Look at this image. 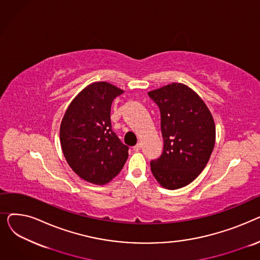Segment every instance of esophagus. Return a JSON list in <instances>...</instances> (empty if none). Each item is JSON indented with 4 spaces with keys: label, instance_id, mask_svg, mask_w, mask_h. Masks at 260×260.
Instances as JSON below:
<instances>
[{
    "label": "esophagus",
    "instance_id": "esophagus-1",
    "mask_svg": "<svg viewBox=\"0 0 260 260\" xmlns=\"http://www.w3.org/2000/svg\"><path fill=\"white\" fill-rule=\"evenodd\" d=\"M140 149H141V143H138L137 145L134 146V151H135V152H139Z\"/></svg>",
    "mask_w": 260,
    "mask_h": 260
}]
</instances>
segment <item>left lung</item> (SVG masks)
Wrapping results in <instances>:
<instances>
[{"instance_id":"obj_1","label":"left lung","mask_w":260,"mask_h":260,"mask_svg":"<svg viewBox=\"0 0 260 260\" xmlns=\"http://www.w3.org/2000/svg\"><path fill=\"white\" fill-rule=\"evenodd\" d=\"M159 107L163 152L151 161L156 180L168 189L194 181L206 168L215 145V123L199 95L182 83L148 92Z\"/></svg>"}]
</instances>
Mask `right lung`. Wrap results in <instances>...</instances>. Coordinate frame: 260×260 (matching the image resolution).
<instances>
[{
  "instance_id": "obj_1",
  "label": "right lung",
  "mask_w": 260,
  "mask_h": 260,
  "mask_svg": "<svg viewBox=\"0 0 260 260\" xmlns=\"http://www.w3.org/2000/svg\"><path fill=\"white\" fill-rule=\"evenodd\" d=\"M122 89L94 82L78 93L66 109L60 126L64 157L73 171L87 182L103 185L120 173L128 157L112 128L111 107Z\"/></svg>"
}]
</instances>
